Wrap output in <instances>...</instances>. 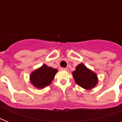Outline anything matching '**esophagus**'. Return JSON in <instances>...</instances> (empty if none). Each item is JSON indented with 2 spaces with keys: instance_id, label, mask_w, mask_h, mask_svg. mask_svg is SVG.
<instances>
[{
  "instance_id": "1",
  "label": "esophagus",
  "mask_w": 122,
  "mask_h": 122,
  "mask_svg": "<svg viewBox=\"0 0 122 122\" xmlns=\"http://www.w3.org/2000/svg\"><path fill=\"white\" fill-rule=\"evenodd\" d=\"M60 70L62 71H66L67 68H60Z\"/></svg>"
}]
</instances>
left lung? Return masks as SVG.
Masks as SVG:
<instances>
[{"instance_id": "obj_1", "label": "left lung", "mask_w": 122, "mask_h": 122, "mask_svg": "<svg viewBox=\"0 0 122 122\" xmlns=\"http://www.w3.org/2000/svg\"><path fill=\"white\" fill-rule=\"evenodd\" d=\"M75 69L72 74L77 85L87 90H91L97 85L98 78L96 74L87 68L83 63L79 64Z\"/></svg>"}]
</instances>
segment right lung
<instances>
[{
  "instance_id": "add662e5",
  "label": "right lung",
  "mask_w": 122,
  "mask_h": 122,
  "mask_svg": "<svg viewBox=\"0 0 122 122\" xmlns=\"http://www.w3.org/2000/svg\"><path fill=\"white\" fill-rule=\"evenodd\" d=\"M57 72V69L43 65L31 73L30 80L34 87L37 89H43L51 84Z\"/></svg>"
}]
</instances>
